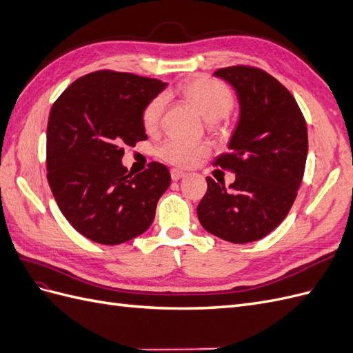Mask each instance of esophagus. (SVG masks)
I'll return each instance as SVG.
<instances>
[{
	"label": "esophagus",
	"mask_w": 353,
	"mask_h": 353,
	"mask_svg": "<svg viewBox=\"0 0 353 353\" xmlns=\"http://www.w3.org/2000/svg\"><path fill=\"white\" fill-rule=\"evenodd\" d=\"M185 175V172H183V170L179 169H170V178H172V181H178Z\"/></svg>",
	"instance_id": "1"
}]
</instances>
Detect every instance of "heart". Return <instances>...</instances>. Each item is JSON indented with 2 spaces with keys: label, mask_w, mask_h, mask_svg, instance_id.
Listing matches in <instances>:
<instances>
[{
  "label": "heart",
  "mask_w": 353,
  "mask_h": 353,
  "mask_svg": "<svg viewBox=\"0 0 353 353\" xmlns=\"http://www.w3.org/2000/svg\"><path fill=\"white\" fill-rule=\"evenodd\" d=\"M178 94L190 101L199 113L209 122L225 117L234 105V95L225 83L209 77H197L184 82L178 88ZM166 108L165 95H157L147 103L141 121L147 132L156 131ZM157 156L169 165L181 168L194 166L200 159L209 154V148L203 144H194L176 138H169L157 147Z\"/></svg>",
  "instance_id": "b5f03b06"
}]
</instances>
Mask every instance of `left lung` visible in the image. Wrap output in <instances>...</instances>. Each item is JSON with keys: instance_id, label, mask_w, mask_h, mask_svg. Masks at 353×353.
Masks as SVG:
<instances>
[{"instance_id": "obj_1", "label": "left lung", "mask_w": 353, "mask_h": 353, "mask_svg": "<svg viewBox=\"0 0 353 353\" xmlns=\"http://www.w3.org/2000/svg\"><path fill=\"white\" fill-rule=\"evenodd\" d=\"M215 77L230 82L240 101L230 152L213 163L236 181L227 188L208 176L197 216L213 236L244 244L268 236L290 212L305 174L306 121L290 91L259 68H222Z\"/></svg>"}]
</instances>
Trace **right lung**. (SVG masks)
I'll list each match as a JSON object with an SVG mask.
<instances>
[{
  "mask_svg": "<svg viewBox=\"0 0 353 353\" xmlns=\"http://www.w3.org/2000/svg\"><path fill=\"white\" fill-rule=\"evenodd\" d=\"M166 87L114 70L81 77L54 101L47 126V179L70 225L95 243L114 245L152 225L170 184L165 165L131 174L123 147L147 140L141 114Z\"/></svg>",
  "mask_w": 353,
  "mask_h": 353,
  "instance_id": "right-lung-1",
  "label": "right lung"
}]
</instances>
